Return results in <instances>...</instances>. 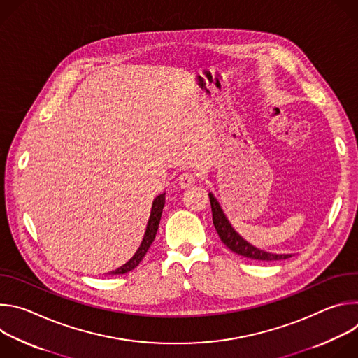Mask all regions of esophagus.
Here are the masks:
<instances>
[{
	"label": "esophagus",
	"mask_w": 358,
	"mask_h": 358,
	"mask_svg": "<svg viewBox=\"0 0 358 358\" xmlns=\"http://www.w3.org/2000/svg\"><path fill=\"white\" fill-rule=\"evenodd\" d=\"M195 184V177L194 174L191 173H182L180 177H178V185L181 188H189Z\"/></svg>",
	"instance_id": "34e87169"
}]
</instances>
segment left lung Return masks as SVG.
Wrapping results in <instances>:
<instances>
[{"label":"left lung","instance_id":"left-lung-1","mask_svg":"<svg viewBox=\"0 0 358 358\" xmlns=\"http://www.w3.org/2000/svg\"><path fill=\"white\" fill-rule=\"evenodd\" d=\"M210 202H211V210H213V221H214V227L221 238V241L235 253L242 255L245 258L249 259H255V261H262V262H272V261H280V259H287L290 258V253H285V255H279V253H271V252H265L262 249L255 248L253 245H250L249 242H246L229 224L228 218L225 217L224 211L221 210L220 202L217 201V198L210 192Z\"/></svg>","mask_w":358,"mask_h":358}]
</instances>
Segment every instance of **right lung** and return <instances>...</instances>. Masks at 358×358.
<instances>
[{
  "instance_id": "obj_1",
  "label": "right lung",
  "mask_w": 358,
  "mask_h": 358,
  "mask_svg": "<svg viewBox=\"0 0 358 358\" xmlns=\"http://www.w3.org/2000/svg\"><path fill=\"white\" fill-rule=\"evenodd\" d=\"M164 195L166 194L163 192L159 196H156L155 201H152V207H151L148 224H147V228H145V232H144V238H143L137 252L133 255V258L129 262H126L123 266L117 268L116 271L109 272L108 275H123V273H127V272L133 271L143 261L144 255L147 253V250H148L150 245L152 243V241H155L157 229H159V224H160V220H162V213H163L164 203H166V196Z\"/></svg>"
}]
</instances>
